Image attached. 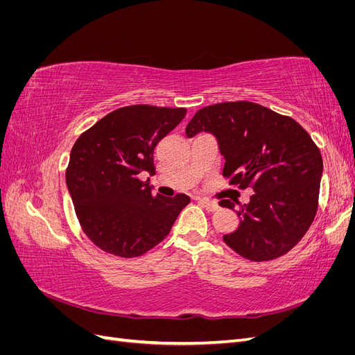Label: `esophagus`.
Masks as SVG:
<instances>
[{"label":"esophagus","instance_id":"1","mask_svg":"<svg viewBox=\"0 0 355 355\" xmlns=\"http://www.w3.org/2000/svg\"><path fill=\"white\" fill-rule=\"evenodd\" d=\"M197 201L201 204V206L206 209L207 211H216L218 209H219V206H218V202L216 201H211V200H207V198H204V197H197Z\"/></svg>","mask_w":355,"mask_h":355}]
</instances>
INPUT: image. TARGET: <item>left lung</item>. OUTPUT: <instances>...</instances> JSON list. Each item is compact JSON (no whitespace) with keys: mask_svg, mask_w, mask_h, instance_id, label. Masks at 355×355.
I'll list each match as a JSON object with an SVG mask.
<instances>
[{"mask_svg":"<svg viewBox=\"0 0 355 355\" xmlns=\"http://www.w3.org/2000/svg\"><path fill=\"white\" fill-rule=\"evenodd\" d=\"M200 132L216 136L230 185L254 191L237 210L239 228L223 235V241L253 262L292 250L315 218L323 175V158L308 132L293 118L247 101L200 110L187 136ZM235 202L219 204L234 210Z\"/></svg>","mask_w":355,"mask_h":355,"instance_id":"1","label":"left lung"}]
</instances>
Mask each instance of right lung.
Segmentation results:
<instances>
[{"mask_svg":"<svg viewBox=\"0 0 355 355\" xmlns=\"http://www.w3.org/2000/svg\"><path fill=\"white\" fill-rule=\"evenodd\" d=\"M185 108L132 105L105 115L73 144L67 185L84 234L101 250L137 257L163 241L191 198L154 196V149Z\"/></svg>","mask_w":355,"mask_h":355,"instance_id":"right-lung-1","label":"right lung"}]
</instances>
